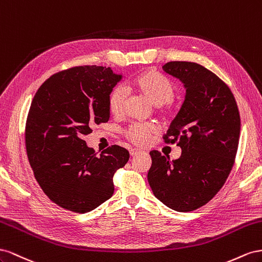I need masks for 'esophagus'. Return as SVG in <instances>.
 Returning a JSON list of instances; mask_svg holds the SVG:
<instances>
[{"label":"esophagus","instance_id":"obj_1","mask_svg":"<svg viewBox=\"0 0 262 262\" xmlns=\"http://www.w3.org/2000/svg\"><path fill=\"white\" fill-rule=\"evenodd\" d=\"M139 152H140V150H139V149H136V148L130 149V150H129V154H130L132 157H133V156H136V155L139 154Z\"/></svg>","mask_w":262,"mask_h":262}]
</instances>
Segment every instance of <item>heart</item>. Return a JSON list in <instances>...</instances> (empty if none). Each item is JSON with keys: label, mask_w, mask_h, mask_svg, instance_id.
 Instances as JSON below:
<instances>
[{"label": "heart", "mask_w": 262, "mask_h": 262, "mask_svg": "<svg viewBox=\"0 0 262 262\" xmlns=\"http://www.w3.org/2000/svg\"><path fill=\"white\" fill-rule=\"evenodd\" d=\"M132 86L137 92L145 95L154 105L158 113L164 117L174 114V107L170 105V101L174 96V88L171 82L154 70L145 71L137 76L132 82ZM127 102V92L123 85H116L111 90L107 96V107L113 116H122L125 112ZM157 129L152 124L136 123L126 129V138L133 144L144 146L148 144Z\"/></svg>", "instance_id": "obj_1"}]
</instances>
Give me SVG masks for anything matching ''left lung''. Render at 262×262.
<instances>
[{"label":"left lung","instance_id":"8db88e82","mask_svg":"<svg viewBox=\"0 0 262 262\" xmlns=\"http://www.w3.org/2000/svg\"><path fill=\"white\" fill-rule=\"evenodd\" d=\"M162 69L186 89L182 106L163 136L182 152L170 161L150 151L148 182L164 205L191 212L210 202L226 182L238 149L241 116L228 85L203 66L170 61Z\"/></svg>","mask_w":262,"mask_h":262}]
</instances>
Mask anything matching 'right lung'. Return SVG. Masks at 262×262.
Instances as JSON below:
<instances>
[{"mask_svg": "<svg viewBox=\"0 0 262 262\" xmlns=\"http://www.w3.org/2000/svg\"><path fill=\"white\" fill-rule=\"evenodd\" d=\"M121 74L106 67L80 66L47 79L32 101L26 119L29 163L43 193L76 213L94 210L114 193L113 177L129 159L121 146L96 156L83 137L110 119L107 96Z\"/></svg>", "mask_w": 262, "mask_h": 262, "instance_id": "add662e5", "label": "right lung"}]
</instances>
